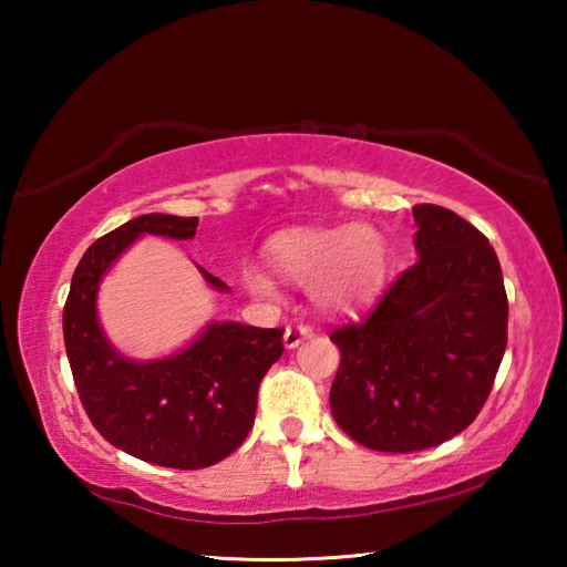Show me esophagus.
<instances>
[{
  "label": "esophagus",
  "instance_id": "34e87169",
  "mask_svg": "<svg viewBox=\"0 0 567 567\" xmlns=\"http://www.w3.org/2000/svg\"><path fill=\"white\" fill-rule=\"evenodd\" d=\"M312 328L310 324H290V328L285 330V344L287 348H297V344H300L302 340H307V338H312Z\"/></svg>",
  "mask_w": 567,
  "mask_h": 567
}]
</instances>
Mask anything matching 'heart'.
<instances>
[{"mask_svg":"<svg viewBox=\"0 0 567 567\" xmlns=\"http://www.w3.org/2000/svg\"><path fill=\"white\" fill-rule=\"evenodd\" d=\"M267 257L287 280L312 287L324 307L354 310L378 292L388 247L385 237L368 225L290 229L267 243ZM245 280L257 295H277L275 277L262 267H247Z\"/></svg>","mask_w":567,"mask_h":567,"instance_id":"1","label":"heart"}]
</instances>
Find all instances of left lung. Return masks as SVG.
I'll list each match as a JSON object with an SVG mask.
<instances>
[{"label": "left lung", "instance_id": "left-lung-1", "mask_svg": "<svg viewBox=\"0 0 567 567\" xmlns=\"http://www.w3.org/2000/svg\"><path fill=\"white\" fill-rule=\"evenodd\" d=\"M412 217L420 260L360 322L330 334L342 354L332 417L380 453H417L463 433L507 344L503 270L487 237L440 205H415Z\"/></svg>", "mask_w": 567, "mask_h": 567}]
</instances>
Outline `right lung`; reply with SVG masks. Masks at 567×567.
Masks as SVG:
<instances>
[{"label": "right lung", "mask_w": 567, "mask_h": 567, "mask_svg": "<svg viewBox=\"0 0 567 567\" xmlns=\"http://www.w3.org/2000/svg\"><path fill=\"white\" fill-rule=\"evenodd\" d=\"M197 217L142 215L90 245L64 302V348L82 408L97 433L152 465L199 470L225 460L255 425L257 390L282 358V328L215 322L167 360L132 362L110 348L94 300L107 267L140 235L189 239ZM205 280L227 290L203 270Z\"/></svg>", "instance_id": "1"}]
</instances>
